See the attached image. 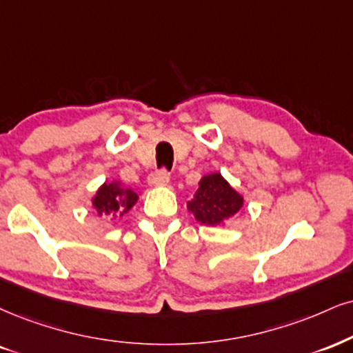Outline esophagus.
<instances>
[{"label": "esophagus", "instance_id": "1", "mask_svg": "<svg viewBox=\"0 0 353 353\" xmlns=\"http://www.w3.org/2000/svg\"><path fill=\"white\" fill-rule=\"evenodd\" d=\"M168 180H170V175H168L167 170H159V172L150 173V176H149L150 185H165V183H168Z\"/></svg>", "mask_w": 353, "mask_h": 353}]
</instances>
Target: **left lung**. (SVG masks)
<instances>
[{"instance_id":"left-lung-1","label":"left lung","mask_w":353,"mask_h":353,"mask_svg":"<svg viewBox=\"0 0 353 353\" xmlns=\"http://www.w3.org/2000/svg\"><path fill=\"white\" fill-rule=\"evenodd\" d=\"M242 204L241 194L230 188L221 173H211L201 178L194 199L188 203V210L201 224L219 225L239 212Z\"/></svg>"}]
</instances>
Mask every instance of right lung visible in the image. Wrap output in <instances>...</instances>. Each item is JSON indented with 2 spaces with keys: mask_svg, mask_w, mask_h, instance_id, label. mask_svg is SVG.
Segmentation results:
<instances>
[{
  "mask_svg": "<svg viewBox=\"0 0 353 353\" xmlns=\"http://www.w3.org/2000/svg\"><path fill=\"white\" fill-rule=\"evenodd\" d=\"M136 201L137 194L132 190L123 188L116 183H104L93 199V206L97 208L99 216L114 219L117 214L123 216L128 212Z\"/></svg>",
  "mask_w": 353,
  "mask_h": 353,
  "instance_id": "right-lung-1",
  "label": "right lung"
}]
</instances>
